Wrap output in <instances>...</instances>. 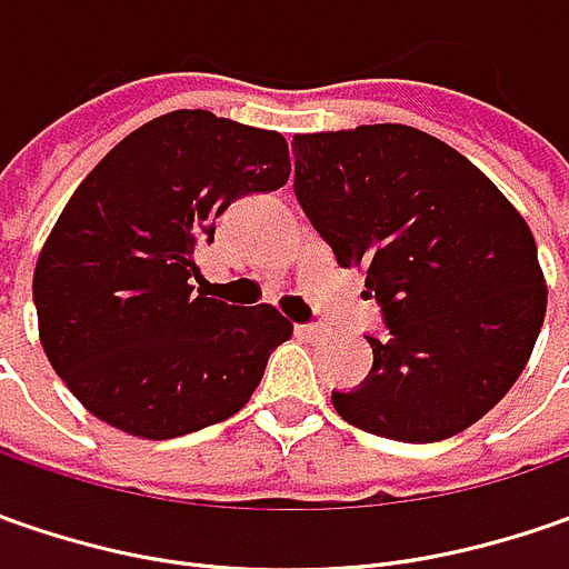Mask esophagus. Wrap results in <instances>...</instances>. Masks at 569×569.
Wrapping results in <instances>:
<instances>
[{
    "label": "esophagus",
    "instance_id": "34e87169",
    "mask_svg": "<svg viewBox=\"0 0 569 569\" xmlns=\"http://www.w3.org/2000/svg\"><path fill=\"white\" fill-rule=\"evenodd\" d=\"M295 332L300 336V339H307V341H317L319 336H322V329H319V326H295Z\"/></svg>",
    "mask_w": 569,
    "mask_h": 569
}]
</instances>
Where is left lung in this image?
Here are the masks:
<instances>
[{"label": "left lung", "instance_id": "obj_1", "mask_svg": "<svg viewBox=\"0 0 569 569\" xmlns=\"http://www.w3.org/2000/svg\"><path fill=\"white\" fill-rule=\"evenodd\" d=\"M295 192L341 269H363L386 339L332 405L367 433L433 443L519 380L548 288L536 237L491 180L421 129L380 122L295 136Z\"/></svg>", "mask_w": 569, "mask_h": 569}]
</instances>
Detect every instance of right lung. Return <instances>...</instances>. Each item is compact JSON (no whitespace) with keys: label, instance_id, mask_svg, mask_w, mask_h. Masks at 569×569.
I'll use <instances>...</instances> for the list:
<instances>
[{"label":"right lung","instance_id":"add662e5","mask_svg":"<svg viewBox=\"0 0 569 569\" xmlns=\"http://www.w3.org/2000/svg\"><path fill=\"white\" fill-rule=\"evenodd\" d=\"M288 177L281 132L173 110L81 180L40 250L33 303L47 358L94 418L170 440L250 402L295 326L196 291V252L233 199Z\"/></svg>","mask_w":569,"mask_h":569}]
</instances>
